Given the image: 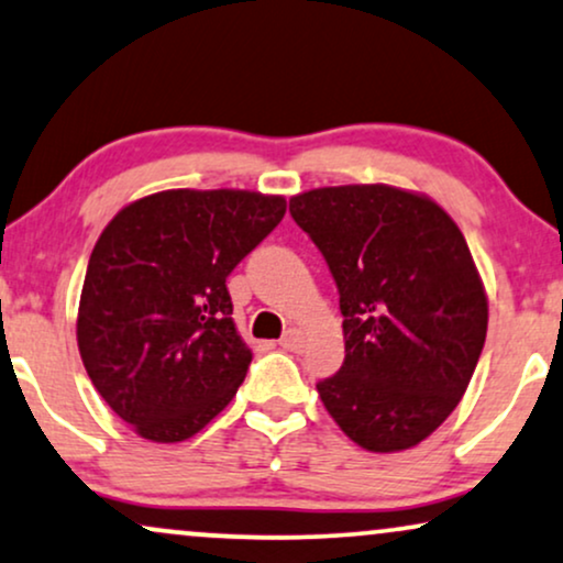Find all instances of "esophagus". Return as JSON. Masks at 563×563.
I'll use <instances>...</instances> for the list:
<instances>
[{"mask_svg":"<svg viewBox=\"0 0 563 563\" xmlns=\"http://www.w3.org/2000/svg\"><path fill=\"white\" fill-rule=\"evenodd\" d=\"M279 346H282V350H287V352H302V346H305L302 331L300 329H289L287 334L279 339Z\"/></svg>","mask_w":563,"mask_h":563,"instance_id":"34e87169","label":"esophagus"}]
</instances>
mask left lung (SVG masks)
I'll return each instance as SVG.
<instances>
[{
  "label": "left lung",
  "instance_id": "1",
  "mask_svg": "<svg viewBox=\"0 0 563 563\" xmlns=\"http://www.w3.org/2000/svg\"><path fill=\"white\" fill-rule=\"evenodd\" d=\"M289 213L344 316V363L316 384L323 407L367 451L415 446L460 405L488 331L464 234L439 203L388 185L318 187Z\"/></svg>",
  "mask_w": 563,
  "mask_h": 563
}]
</instances>
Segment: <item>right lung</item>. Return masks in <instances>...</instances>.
I'll return each mask as SVG.
<instances>
[{"label":"right lung","mask_w":563,"mask_h":563,"mask_svg":"<svg viewBox=\"0 0 563 563\" xmlns=\"http://www.w3.org/2000/svg\"><path fill=\"white\" fill-rule=\"evenodd\" d=\"M287 200L164 190L124 206L90 253L78 310L82 365L143 439L196 435L232 401L253 355L227 276L274 232Z\"/></svg>","instance_id":"add662e5"}]
</instances>
